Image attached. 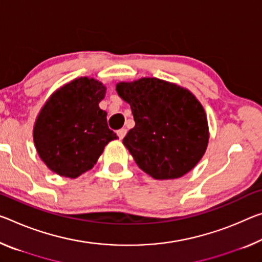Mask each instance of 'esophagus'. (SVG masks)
<instances>
[{
  "mask_svg": "<svg viewBox=\"0 0 262 262\" xmlns=\"http://www.w3.org/2000/svg\"><path fill=\"white\" fill-rule=\"evenodd\" d=\"M116 133H118L119 139H120V140H122V139L124 138V135L127 134V129H126V128H121V129H119V130L116 132Z\"/></svg>",
  "mask_w": 262,
  "mask_h": 262,
  "instance_id": "1",
  "label": "esophagus"
}]
</instances>
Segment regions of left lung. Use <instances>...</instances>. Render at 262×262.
I'll list each match as a JSON object with an SVG mask.
<instances>
[{
    "label": "left lung",
    "mask_w": 262,
    "mask_h": 262,
    "mask_svg": "<svg viewBox=\"0 0 262 262\" xmlns=\"http://www.w3.org/2000/svg\"><path fill=\"white\" fill-rule=\"evenodd\" d=\"M135 126L122 143L140 169L155 180H175L196 167L209 142L205 111L183 87L157 78L116 84Z\"/></svg>",
    "instance_id": "left-lung-1"
}]
</instances>
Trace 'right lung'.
Masks as SVG:
<instances>
[{
	"label": "right lung",
	"instance_id": "right-lung-1",
	"mask_svg": "<svg viewBox=\"0 0 262 262\" xmlns=\"http://www.w3.org/2000/svg\"><path fill=\"white\" fill-rule=\"evenodd\" d=\"M106 87L81 77L58 89L37 116L34 142L41 161L58 175L76 178L97 163L103 148L116 140L100 110Z\"/></svg>",
	"mask_w": 262,
	"mask_h": 262
}]
</instances>
